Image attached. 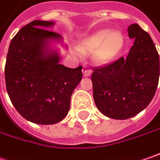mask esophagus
<instances>
[{
  "label": "esophagus",
  "mask_w": 160,
  "mask_h": 160,
  "mask_svg": "<svg viewBox=\"0 0 160 160\" xmlns=\"http://www.w3.org/2000/svg\"><path fill=\"white\" fill-rule=\"evenodd\" d=\"M82 72H83L84 76H86V77H88V76H90V75H91V70H90V69H89L88 66H86V65H84V66H83Z\"/></svg>",
  "instance_id": "obj_1"
}]
</instances>
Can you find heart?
I'll use <instances>...</instances> for the list:
<instances>
[{
  "label": "heart",
  "instance_id": "b5f03b06",
  "mask_svg": "<svg viewBox=\"0 0 160 160\" xmlns=\"http://www.w3.org/2000/svg\"><path fill=\"white\" fill-rule=\"evenodd\" d=\"M123 45V38L119 32L109 29L98 30L85 41V51L98 52V60L101 62H108L115 59Z\"/></svg>",
  "mask_w": 160,
  "mask_h": 160
}]
</instances>
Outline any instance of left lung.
<instances>
[{
  "mask_svg": "<svg viewBox=\"0 0 160 160\" xmlns=\"http://www.w3.org/2000/svg\"><path fill=\"white\" fill-rule=\"evenodd\" d=\"M134 39L126 57L94 68L91 75L95 104L103 115L124 120L147 108L159 78V55L149 34L138 24L130 25Z\"/></svg>",
  "mask_w": 160,
  "mask_h": 160,
  "instance_id": "obj_1",
  "label": "left lung"
}]
</instances>
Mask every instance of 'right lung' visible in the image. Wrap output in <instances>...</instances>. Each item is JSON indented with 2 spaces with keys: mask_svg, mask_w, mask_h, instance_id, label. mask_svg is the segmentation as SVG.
Segmentation results:
<instances>
[{
  "mask_svg": "<svg viewBox=\"0 0 160 160\" xmlns=\"http://www.w3.org/2000/svg\"><path fill=\"white\" fill-rule=\"evenodd\" d=\"M52 21L34 20L12 38L5 64L8 95L17 111L38 124H53L68 114L71 97L82 79V66L60 64V55L50 47L62 41L58 33L45 29Z\"/></svg>",
  "mask_w": 160,
  "mask_h": 160,
  "instance_id": "add662e5",
  "label": "right lung"
}]
</instances>
